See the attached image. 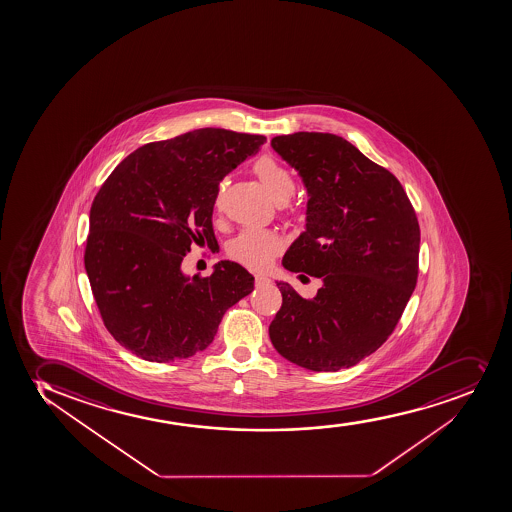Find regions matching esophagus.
I'll return each instance as SVG.
<instances>
[{
	"mask_svg": "<svg viewBox=\"0 0 512 512\" xmlns=\"http://www.w3.org/2000/svg\"><path fill=\"white\" fill-rule=\"evenodd\" d=\"M265 284H270L269 277H265V275H255V286H265Z\"/></svg>",
	"mask_w": 512,
	"mask_h": 512,
	"instance_id": "obj_1",
	"label": "esophagus"
}]
</instances>
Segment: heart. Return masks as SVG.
Wrapping results in <instances>:
<instances>
[{
  "mask_svg": "<svg viewBox=\"0 0 512 512\" xmlns=\"http://www.w3.org/2000/svg\"><path fill=\"white\" fill-rule=\"evenodd\" d=\"M252 171L277 203H284L296 191V179L292 172L281 160L275 159L274 155H260L259 159L253 162ZM225 187V181H221L216 187V206L220 204ZM287 215L291 216L292 220H299L303 216V208L299 204H292ZM281 248V238L274 231L243 230L238 237L231 240L226 252L231 259L237 260L238 264L260 270L272 262L275 255L281 252Z\"/></svg>",
  "mask_w": 512,
  "mask_h": 512,
  "instance_id": "obj_1",
  "label": "heart"
}]
</instances>
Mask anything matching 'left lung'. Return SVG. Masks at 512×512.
<instances>
[{
  "label": "left lung",
  "instance_id": "1",
  "mask_svg": "<svg viewBox=\"0 0 512 512\" xmlns=\"http://www.w3.org/2000/svg\"><path fill=\"white\" fill-rule=\"evenodd\" d=\"M270 145L309 194L306 231L282 265L323 281L313 299L277 282L282 306L270 341L304 369H348L384 345L413 294L421 240L416 211L397 177L345 138L297 132Z\"/></svg>",
  "mask_w": 512,
  "mask_h": 512
}]
</instances>
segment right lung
Listing matches in <instances>:
<instances>
[{
  "mask_svg": "<svg viewBox=\"0 0 512 512\" xmlns=\"http://www.w3.org/2000/svg\"><path fill=\"white\" fill-rule=\"evenodd\" d=\"M267 142L264 135L199 128L147 143L121 160L89 213L84 267L106 330L149 362L203 352L221 318L253 291V275L221 260L208 277L182 274L191 245L215 247L221 179Z\"/></svg>",
  "mask_w": 512,
  "mask_h": 512,
  "instance_id": "obj_1",
  "label": "right lung"
}]
</instances>
